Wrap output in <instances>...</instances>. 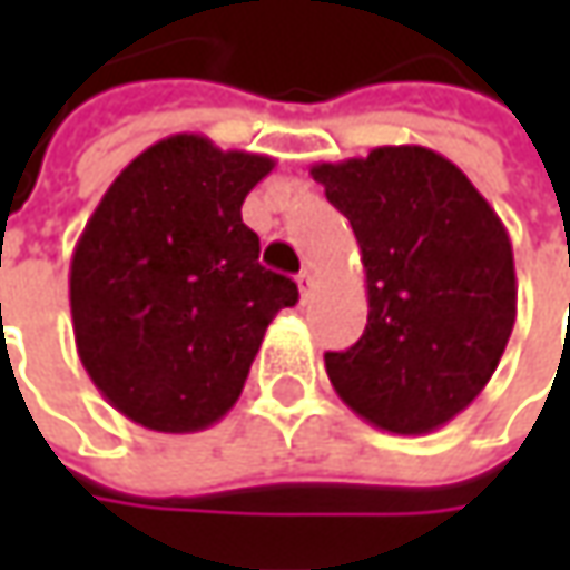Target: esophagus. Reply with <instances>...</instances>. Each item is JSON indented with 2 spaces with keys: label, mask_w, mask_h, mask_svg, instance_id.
Wrapping results in <instances>:
<instances>
[{
  "label": "esophagus",
  "mask_w": 570,
  "mask_h": 570,
  "mask_svg": "<svg viewBox=\"0 0 570 570\" xmlns=\"http://www.w3.org/2000/svg\"><path fill=\"white\" fill-rule=\"evenodd\" d=\"M297 288H301V301H307V297L314 295V288H317V282H314V275L307 273V269H304V273L297 275Z\"/></svg>",
  "instance_id": "1"
}]
</instances>
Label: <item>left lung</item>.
<instances>
[{
  "mask_svg": "<svg viewBox=\"0 0 570 570\" xmlns=\"http://www.w3.org/2000/svg\"><path fill=\"white\" fill-rule=\"evenodd\" d=\"M311 177L352 222L367 326L326 352L342 403L390 434L448 425L492 381L517 320L508 228L470 177L425 145L320 161Z\"/></svg>",
  "mask_w": 570,
  "mask_h": 570,
  "instance_id": "1",
  "label": "left lung"
}]
</instances>
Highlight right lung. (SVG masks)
Returning <instances> with one entry per match:
<instances>
[{
  "label": "right lung",
  "mask_w": 570,
  "mask_h": 570,
  "mask_svg": "<svg viewBox=\"0 0 570 570\" xmlns=\"http://www.w3.org/2000/svg\"><path fill=\"white\" fill-rule=\"evenodd\" d=\"M273 158L167 136L122 167L78 237V358L129 422L189 434L237 403L266 326L297 285L259 266L240 206Z\"/></svg>",
  "instance_id": "add662e5"
}]
</instances>
